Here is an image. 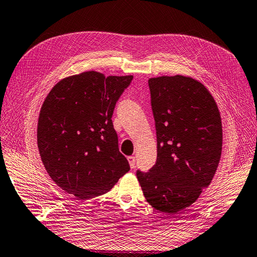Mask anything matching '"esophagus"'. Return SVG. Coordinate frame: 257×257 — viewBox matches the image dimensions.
I'll use <instances>...</instances> for the list:
<instances>
[{
    "mask_svg": "<svg viewBox=\"0 0 257 257\" xmlns=\"http://www.w3.org/2000/svg\"><path fill=\"white\" fill-rule=\"evenodd\" d=\"M127 160H128V162H130L131 168L134 169L135 166H136V158L134 157V156H130V157H127Z\"/></svg>",
    "mask_w": 257,
    "mask_h": 257,
    "instance_id": "34e87169",
    "label": "esophagus"
}]
</instances>
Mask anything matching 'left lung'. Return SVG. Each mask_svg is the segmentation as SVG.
I'll return each instance as SVG.
<instances>
[{
    "instance_id": "left-lung-1",
    "label": "left lung",
    "mask_w": 257,
    "mask_h": 257,
    "mask_svg": "<svg viewBox=\"0 0 257 257\" xmlns=\"http://www.w3.org/2000/svg\"><path fill=\"white\" fill-rule=\"evenodd\" d=\"M157 135V160L137 170L146 201L176 215L201 195L215 176L222 148L221 117L199 81L176 75L148 80Z\"/></svg>"
}]
</instances>
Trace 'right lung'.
<instances>
[{"label":"right lung","instance_id":"add662e5","mask_svg":"<svg viewBox=\"0 0 257 257\" xmlns=\"http://www.w3.org/2000/svg\"><path fill=\"white\" fill-rule=\"evenodd\" d=\"M132 79L84 72L59 81L42 104L37 128L42 164L77 199L102 195L130 171L112 114Z\"/></svg>","mask_w":257,"mask_h":257}]
</instances>
